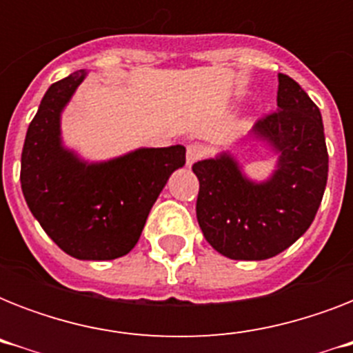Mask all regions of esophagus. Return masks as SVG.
Here are the masks:
<instances>
[{
	"label": "esophagus",
	"instance_id": "obj_1",
	"mask_svg": "<svg viewBox=\"0 0 353 353\" xmlns=\"http://www.w3.org/2000/svg\"><path fill=\"white\" fill-rule=\"evenodd\" d=\"M207 154V148L203 144L194 143L190 146H187V165H194L196 161H199L203 155Z\"/></svg>",
	"mask_w": 353,
	"mask_h": 353
}]
</instances>
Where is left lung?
I'll return each mask as SVG.
<instances>
[{"mask_svg":"<svg viewBox=\"0 0 353 353\" xmlns=\"http://www.w3.org/2000/svg\"><path fill=\"white\" fill-rule=\"evenodd\" d=\"M254 135L279 152L269 181L245 179L227 154L192 165L199 227L210 245L232 260H265L295 243L312 225L328 179L321 112L288 74L279 73L276 110L254 124Z\"/></svg>","mask_w":353,"mask_h":353,"instance_id":"obj_1","label":"left lung"}]
</instances>
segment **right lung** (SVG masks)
<instances>
[{"mask_svg":"<svg viewBox=\"0 0 353 353\" xmlns=\"http://www.w3.org/2000/svg\"><path fill=\"white\" fill-rule=\"evenodd\" d=\"M74 71L47 90L30 121L19 181L30 212L62 251L79 260H113L132 251L168 177L185 165V146L141 148L85 165L60 143V112L84 80Z\"/></svg>","mask_w":353,"mask_h":353,"instance_id":"1","label":"right lung"}]
</instances>
